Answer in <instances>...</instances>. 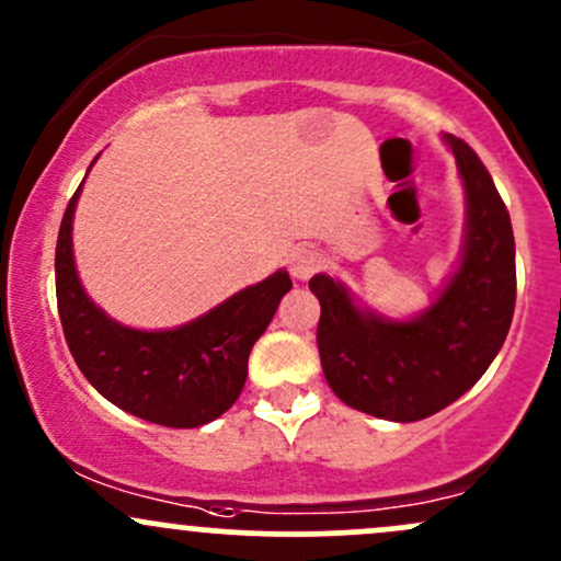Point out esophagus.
I'll return each instance as SVG.
<instances>
[{"label": "esophagus", "mask_w": 561, "mask_h": 561, "mask_svg": "<svg viewBox=\"0 0 561 561\" xmlns=\"http://www.w3.org/2000/svg\"><path fill=\"white\" fill-rule=\"evenodd\" d=\"M288 270H291V278L305 283L321 270V254L310 245H297V249L288 254Z\"/></svg>", "instance_id": "esophagus-1"}]
</instances>
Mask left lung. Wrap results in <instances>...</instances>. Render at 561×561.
<instances>
[{
    "mask_svg": "<svg viewBox=\"0 0 561 561\" xmlns=\"http://www.w3.org/2000/svg\"><path fill=\"white\" fill-rule=\"evenodd\" d=\"M466 186V240L436 302L409 321L358 310L329 275L310 278L321 302L318 353L336 399L358 412L414 423L442 412L479 382L511 329L516 249L511 216L479 154L447 136Z\"/></svg>",
    "mask_w": 561,
    "mask_h": 561,
    "instance_id": "8db88e82",
    "label": "left lung"
}]
</instances>
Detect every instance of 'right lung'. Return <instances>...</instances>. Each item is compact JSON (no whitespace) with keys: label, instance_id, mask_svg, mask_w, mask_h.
Returning <instances> with one entry per match:
<instances>
[{"label":"right lung","instance_id":"add662e5","mask_svg":"<svg viewBox=\"0 0 561 561\" xmlns=\"http://www.w3.org/2000/svg\"><path fill=\"white\" fill-rule=\"evenodd\" d=\"M80 190L66 206L56 245L58 316L77 366L106 401L136 417L165 427L210 423L238 401L251 347L273 321L291 278L278 270L179 329L123 327L90 302L77 278L71 219Z\"/></svg>","mask_w":561,"mask_h":561}]
</instances>
